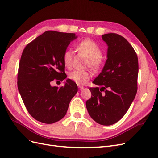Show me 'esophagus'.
<instances>
[{
    "label": "esophagus",
    "mask_w": 158,
    "mask_h": 158,
    "mask_svg": "<svg viewBox=\"0 0 158 158\" xmlns=\"http://www.w3.org/2000/svg\"><path fill=\"white\" fill-rule=\"evenodd\" d=\"M78 88H79V89H80V90H82V89H84V87L81 86V85H78Z\"/></svg>",
    "instance_id": "1"
}]
</instances>
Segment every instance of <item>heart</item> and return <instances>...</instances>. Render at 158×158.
Listing matches in <instances>:
<instances>
[{
    "label": "heart",
    "mask_w": 158,
    "mask_h": 158,
    "mask_svg": "<svg viewBox=\"0 0 158 158\" xmlns=\"http://www.w3.org/2000/svg\"><path fill=\"white\" fill-rule=\"evenodd\" d=\"M79 49L88 56L89 59V64L94 70H98L102 64V60L100 58L102 51L99 47L92 40H84L78 44ZM73 52L71 49H66L63 54V62L66 67H70L73 61ZM69 78L78 85L85 84L91 78V73L88 71L75 70L69 74Z\"/></svg>",
    "instance_id": "b5f03b06"
}]
</instances>
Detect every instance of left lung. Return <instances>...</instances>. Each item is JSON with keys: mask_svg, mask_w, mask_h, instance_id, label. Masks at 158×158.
Segmentation results:
<instances>
[{"mask_svg": "<svg viewBox=\"0 0 158 158\" xmlns=\"http://www.w3.org/2000/svg\"><path fill=\"white\" fill-rule=\"evenodd\" d=\"M107 45V60L91 88L92 97L85 106L94 120L102 125H111L125 115L137 92L138 61L128 41L116 33L102 35Z\"/></svg>", "mask_w": 158, "mask_h": 158, "instance_id": "left-lung-1", "label": "left lung"}]
</instances>
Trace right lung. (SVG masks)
<instances>
[{
  "instance_id": "right-lung-1",
  "label": "right lung",
  "mask_w": 158,
  "mask_h": 158,
  "mask_svg": "<svg viewBox=\"0 0 158 158\" xmlns=\"http://www.w3.org/2000/svg\"><path fill=\"white\" fill-rule=\"evenodd\" d=\"M77 37L75 33L47 31L23 51L18 88L27 111L38 121L52 124L60 121L78 92L77 85L70 79L60 88L51 85L55 79L66 78L63 54Z\"/></svg>"
}]
</instances>
